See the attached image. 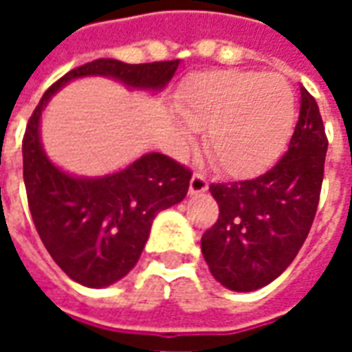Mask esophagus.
<instances>
[{
  "mask_svg": "<svg viewBox=\"0 0 352 352\" xmlns=\"http://www.w3.org/2000/svg\"><path fill=\"white\" fill-rule=\"evenodd\" d=\"M209 188V183H207V179L201 173H194L190 179V194H201V192H206Z\"/></svg>",
  "mask_w": 352,
  "mask_h": 352,
  "instance_id": "esophagus-1",
  "label": "esophagus"
}]
</instances>
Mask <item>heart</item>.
<instances>
[{
  "instance_id": "heart-1",
  "label": "heart",
  "mask_w": 352,
  "mask_h": 352,
  "mask_svg": "<svg viewBox=\"0 0 352 352\" xmlns=\"http://www.w3.org/2000/svg\"><path fill=\"white\" fill-rule=\"evenodd\" d=\"M177 111L194 131H207V154L232 177L254 175L272 164L287 143L294 120V96L277 73L209 72L186 82ZM179 145H192L177 131Z\"/></svg>"
}]
</instances>
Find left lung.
<instances>
[{"mask_svg": "<svg viewBox=\"0 0 352 352\" xmlns=\"http://www.w3.org/2000/svg\"><path fill=\"white\" fill-rule=\"evenodd\" d=\"M300 94V118L283 158L256 179L209 186L221 213L201 237V252L230 290L251 292L277 279L317 213L328 139L315 98L303 87Z\"/></svg>", "mask_w": 352, "mask_h": 352, "instance_id": "obj_1", "label": "left lung"}]
</instances>
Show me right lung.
Segmentation results:
<instances>
[{
	"mask_svg": "<svg viewBox=\"0 0 352 352\" xmlns=\"http://www.w3.org/2000/svg\"><path fill=\"white\" fill-rule=\"evenodd\" d=\"M179 60L124 64L100 58L75 67L43 94L22 139L28 206L45 249L62 272L90 288L120 280L138 264L156 214L183 201L192 171L166 154L148 153L113 175L73 177L47 158L39 139L43 109L69 80L111 77L130 88L162 90Z\"/></svg>",
	"mask_w": 352,
	"mask_h": 352,
	"instance_id": "right-lung-1",
	"label": "right lung"
}]
</instances>
